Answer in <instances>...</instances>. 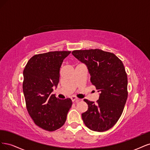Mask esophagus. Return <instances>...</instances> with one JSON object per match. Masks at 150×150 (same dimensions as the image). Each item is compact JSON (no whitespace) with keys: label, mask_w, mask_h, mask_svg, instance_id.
I'll use <instances>...</instances> for the list:
<instances>
[{"label":"esophagus","mask_w":150,"mask_h":150,"mask_svg":"<svg viewBox=\"0 0 150 150\" xmlns=\"http://www.w3.org/2000/svg\"><path fill=\"white\" fill-rule=\"evenodd\" d=\"M71 100L72 101H76V102H78V101H79V99L77 98L76 97H75V96H71Z\"/></svg>","instance_id":"esophagus-1"}]
</instances>
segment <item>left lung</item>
<instances>
[{
    "label": "left lung",
    "instance_id": "1",
    "mask_svg": "<svg viewBox=\"0 0 150 150\" xmlns=\"http://www.w3.org/2000/svg\"><path fill=\"white\" fill-rule=\"evenodd\" d=\"M71 54L86 65L91 83L100 93L96 103L84 100L88 108L81 114L82 120L91 130L107 131L118 122L128 97V79L123 62L113 53L100 49L74 50Z\"/></svg>",
    "mask_w": 150,
    "mask_h": 150
}]
</instances>
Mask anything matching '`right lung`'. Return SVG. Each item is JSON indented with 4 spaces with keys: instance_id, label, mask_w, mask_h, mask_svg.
<instances>
[{
    "instance_id": "right-lung-1",
    "label": "right lung",
    "mask_w": 150,
    "mask_h": 150,
    "mask_svg": "<svg viewBox=\"0 0 150 150\" xmlns=\"http://www.w3.org/2000/svg\"><path fill=\"white\" fill-rule=\"evenodd\" d=\"M70 51L49 52L33 56L23 70V92L28 113L41 128L53 132L64 125L71 107L70 98L51 94L59 82L60 69Z\"/></svg>"
}]
</instances>
